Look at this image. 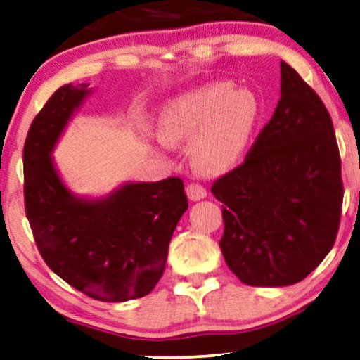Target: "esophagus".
I'll use <instances>...</instances> for the list:
<instances>
[{
  "instance_id": "obj_1",
  "label": "esophagus",
  "mask_w": 360,
  "mask_h": 360,
  "mask_svg": "<svg viewBox=\"0 0 360 360\" xmlns=\"http://www.w3.org/2000/svg\"><path fill=\"white\" fill-rule=\"evenodd\" d=\"M186 192L191 200H202V198L207 197V189L202 184H198V182H191V184H187Z\"/></svg>"
}]
</instances>
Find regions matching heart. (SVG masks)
<instances>
[{
    "label": "heart",
    "mask_w": 360,
    "mask_h": 360,
    "mask_svg": "<svg viewBox=\"0 0 360 360\" xmlns=\"http://www.w3.org/2000/svg\"><path fill=\"white\" fill-rule=\"evenodd\" d=\"M260 117V101L249 89L214 82L176 96L160 117L168 143L191 142V162L207 174L240 162Z\"/></svg>",
    "instance_id": "obj_1"
}]
</instances>
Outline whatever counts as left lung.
<instances>
[{
  "mask_svg": "<svg viewBox=\"0 0 360 360\" xmlns=\"http://www.w3.org/2000/svg\"><path fill=\"white\" fill-rule=\"evenodd\" d=\"M212 192L223 202V257L249 286L302 281L333 248L345 194L333 121L289 64L271 120Z\"/></svg>",
  "mask_w": 360,
  "mask_h": 360,
  "instance_id": "left-lung-1",
  "label": "left lung"
}]
</instances>
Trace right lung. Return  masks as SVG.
<instances>
[{
  "label": "right lung",
  "instance_id": "obj_1",
  "mask_svg": "<svg viewBox=\"0 0 360 360\" xmlns=\"http://www.w3.org/2000/svg\"><path fill=\"white\" fill-rule=\"evenodd\" d=\"M87 84L63 85L32 121L24 146L25 214L45 264L103 302L143 297L163 275L187 195L181 178L124 184L100 200L74 197L50 157Z\"/></svg>",
  "mask_w": 360,
  "mask_h": 360
}]
</instances>
